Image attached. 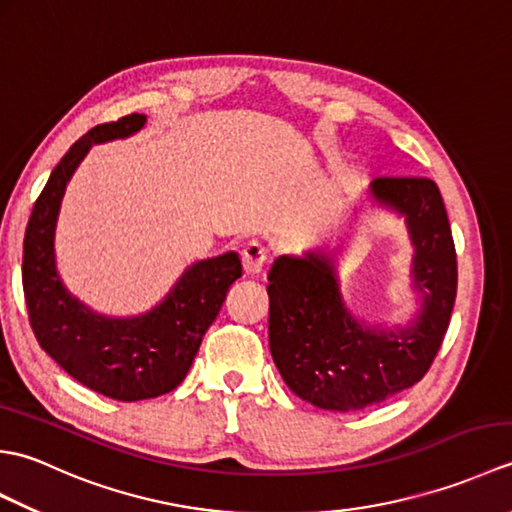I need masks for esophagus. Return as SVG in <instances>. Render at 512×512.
I'll use <instances>...</instances> for the list:
<instances>
[{
  "mask_svg": "<svg viewBox=\"0 0 512 512\" xmlns=\"http://www.w3.org/2000/svg\"><path fill=\"white\" fill-rule=\"evenodd\" d=\"M268 259V248L259 242H248L242 248V266L246 275H257Z\"/></svg>",
  "mask_w": 512,
  "mask_h": 512,
  "instance_id": "1",
  "label": "esophagus"
}]
</instances>
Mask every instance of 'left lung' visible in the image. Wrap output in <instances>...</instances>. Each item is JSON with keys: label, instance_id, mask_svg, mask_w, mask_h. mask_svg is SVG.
Returning a JSON list of instances; mask_svg holds the SVG:
<instances>
[{"label": "left lung", "instance_id": "8db88e82", "mask_svg": "<svg viewBox=\"0 0 512 512\" xmlns=\"http://www.w3.org/2000/svg\"><path fill=\"white\" fill-rule=\"evenodd\" d=\"M378 202L405 213L416 246L413 279L422 312L409 328H363L341 301L334 266L321 253L279 257L268 275L270 354L286 385L310 405L358 411L416 385L447 334L458 259L438 184L431 178H376Z\"/></svg>", "mask_w": 512, "mask_h": 512}]
</instances>
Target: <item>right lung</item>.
<instances>
[{"mask_svg": "<svg viewBox=\"0 0 512 512\" xmlns=\"http://www.w3.org/2000/svg\"><path fill=\"white\" fill-rule=\"evenodd\" d=\"M145 121L147 116L134 112L76 140L30 213L21 264L30 328L41 350L76 383L123 402L156 398L182 383L228 288L242 277L235 253L206 259L182 275L158 308L136 319L99 317L61 286L54 268V224L65 184L94 143L125 138Z\"/></svg>", "mask_w": 512, "mask_h": 512, "instance_id": "obj_1", "label": "right lung"}]
</instances>
